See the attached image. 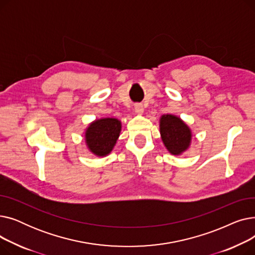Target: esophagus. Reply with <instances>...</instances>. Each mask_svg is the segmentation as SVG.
Instances as JSON below:
<instances>
[{
  "instance_id": "esophagus-1",
  "label": "esophagus",
  "mask_w": 255,
  "mask_h": 255,
  "mask_svg": "<svg viewBox=\"0 0 255 255\" xmlns=\"http://www.w3.org/2000/svg\"><path fill=\"white\" fill-rule=\"evenodd\" d=\"M134 111H135V113L137 115H142V113H143V106H142V104H140V103L135 104L134 105Z\"/></svg>"
}]
</instances>
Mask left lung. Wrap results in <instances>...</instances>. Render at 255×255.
I'll list each match as a JSON object with an SVG mask.
<instances>
[{
  "instance_id": "1",
  "label": "left lung",
  "mask_w": 255,
  "mask_h": 255,
  "mask_svg": "<svg viewBox=\"0 0 255 255\" xmlns=\"http://www.w3.org/2000/svg\"><path fill=\"white\" fill-rule=\"evenodd\" d=\"M159 127L163 144L170 154L179 156L189 149L192 132L180 117L163 115L160 118Z\"/></svg>"
}]
</instances>
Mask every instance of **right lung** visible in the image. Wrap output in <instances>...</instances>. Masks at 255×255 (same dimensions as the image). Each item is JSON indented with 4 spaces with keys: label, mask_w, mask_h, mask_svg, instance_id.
<instances>
[{
    "label": "right lung",
    "mask_w": 255,
    "mask_h": 255,
    "mask_svg": "<svg viewBox=\"0 0 255 255\" xmlns=\"http://www.w3.org/2000/svg\"><path fill=\"white\" fill-rule=\"evenodd\" d=\"M122 123L115 118H102L92 122L85 132V141L91 153L98 157L109 155L120 136Z\"/></svg>",
    "instance_id": "obj_1"
}]
</instances>
